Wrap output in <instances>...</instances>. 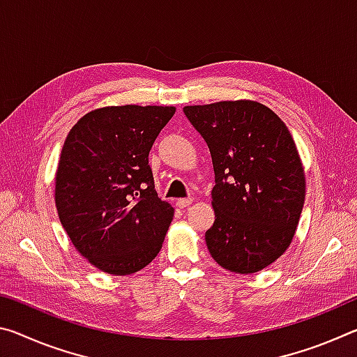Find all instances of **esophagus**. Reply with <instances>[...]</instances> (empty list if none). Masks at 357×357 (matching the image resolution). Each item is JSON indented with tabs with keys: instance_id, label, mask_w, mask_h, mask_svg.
<instances>
[{
	"instance_id": "obj_1",
	"label": "esophagus",
	"mask_w": 357,
	"mask_h": 357,
	"mask_svg": "<svg viewBox=\"0 0 357 357\" xmlns=\"http://www.w3.org/2000/svg\"><path fill=\"white\" fill-rule=\"evenodd\" d=\"M192 202H193V198H179L176 204L181 209H184V208L189 206V204H192Z\"/></svg>"
}]
</instances>
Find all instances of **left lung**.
Returning a JSON list of instances; mask_svg holds the SVG:
<instances>
[{
    "instance_id": "obj_1",
    "label": "left lung",
    "mask_w": 357,
    "mask_h": 357,
    "mask_svg": "<svg viewBox=\"0 0 357 357\" xmlns=\"http://www.w3.org/2000/svg\"><path fill=\"white\" fill-rule=\"evenodd\" d=\"M215 174V220L204 239L217 264L253 274L283 255L305 198V174L285 123L255 100L184 107Z\"/></svg>"
}]
</instances>
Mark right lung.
<instances>
[{
  "mask_svg": "<svg viewBox=\"0 0 357 357\" xmlns=\"http://www.w3.org/2000/svg\"><path fill=\"white\" fill-rule=\"evenodd\" d=\"M174 107H102L66 137L55 176L59 220L96 268L129 275L160 252L174 209L154 189L149 151Z\"/></svg>",
  "mask_w": 357,
  "mask_h": 357,
  "instance_id": "right-lung-1",
  "label": "right lung"
}]
</instances>
